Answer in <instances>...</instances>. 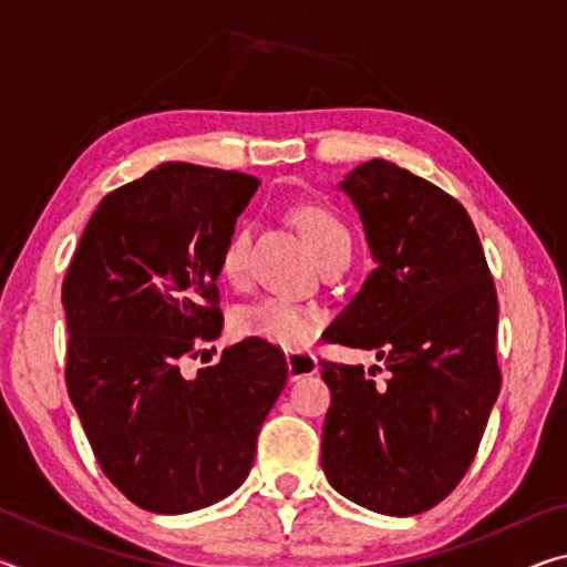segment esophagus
<instances>
[{
    "instance_id": "esophagus-1",
    "label": "esophagus",
    "mask_w": 567,
    "mask_h": 567,
    "mask_svg": "<svg viewBox=\"0 0 567 567\" xmlns=\"http://www.w3.org/2000/svg\"><path fill=\"white\" fill-rule=\"evenodd\" d=\"M287 360V375L290 380H302L307 375H312V372H318V358L310 352H287L285 354Z\"/></svg>"
}]
</instances>
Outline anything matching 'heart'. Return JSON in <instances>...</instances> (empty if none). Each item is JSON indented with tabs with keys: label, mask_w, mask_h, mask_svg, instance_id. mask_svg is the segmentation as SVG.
Wrapping results in <instances>:
<instances>
[{
	"label": "heart",
	"mask_w": 567,
	"mask_h": 567,
	"mask_svg": "<svg viewBox=\"0 0 567 567\" xmlns=\"http://www.w3.org/2000/svg\"><path fill=\"white\" fill-rule=\"evenodd\" d=\"M295 225L300 227L307 245L318 255L320 265L338 260L342 255H350L352 237L342 219L330 207L318 203H302L292 209ZM247 252H249V229L245 225L235 227L227 235L219 249V272L225 280L239 282L247 275ZM322 312L312 305H302L287 297L267 295L260 300L247 302L235 312V330L243 338H260L277 348L300 350L310 344L320 330Z\"/></svg>",
	"instance_id": "1"
}]
</instances>
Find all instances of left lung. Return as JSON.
Here are the masks:
<instances>
[{
	"label": "left lung",
	"instance_id": "obj_1",
	"mask_svg": "<svg viewBox=\"0 0 567 567\" xmlns=\"http://www.w3.org/2000/svg\"><path fill=\"white\" fill-rule=\"evenodd\" d=\"M340 189L378 267L322 338L375 352L389 380L320 360L322 470L368 511L417 515L463 480L501 392L495 282L473 219L433 182L370 159Z\"/></svg>",
	"mask_w": 567,
	"mask_h": 567
}]
</instances>
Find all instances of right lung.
I'll return each instance as SVG.
<instances>
[{
  "label": "right lung",
  "instance_id": "1",
  "mask_svg": "<svg viewBox=\"0 0 567 567\" xmlns=\"http://www.w3.org/2000/svg\"><path fill=\"white\" fill-rule=\"evenodd\" d=\"M257 185L165 162L102 199L62 282L66 392L102 473L150 513L235 493L287 382L282 350L260 338L187 372L223 330L219 249Z\"/></svg>",
  "mask_w": 567,
  "mask_h": 567
}]
</instances>
